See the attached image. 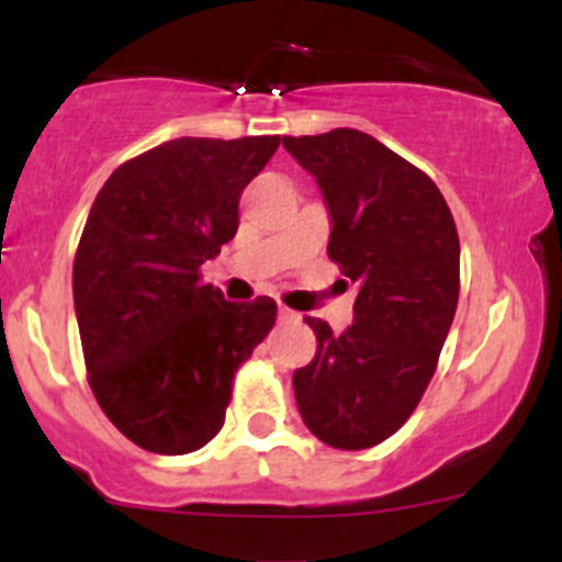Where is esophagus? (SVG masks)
Segmentation results:
<instances>
[{
    "mask_svg": "<svg viewBox=\"0 0 562 562\" xmlns=\"http://www.w3.org/2000/svg\"><path fill=\"white\" fill-rule=\"evenodd\" d=\"M277 317H280V323H293L296 321V313H293V310H288V307H280V313H277Z\"/></svg>",
    "mask_w": 562,
    "mask_h": 562,
    "instance_id": "34e87169",
    "label": "esophagus"
}]
</instances>
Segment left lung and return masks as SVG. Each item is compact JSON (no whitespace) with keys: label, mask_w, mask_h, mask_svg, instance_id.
<instances>
[{"label":"left lung","mask_w":562,"mask_h":562,"mask_svg":"<svg viewBox=\"0 0 562 562\" xmlns=\"http://www.w3.org/2000/svg\"><path fill=\"white\" fill-rule=\"evenodd\" d=\"M282 146L326 198L328 258L359 282L348 331L304 317L317 350L293 372L299 413L331 449H372L411 418L438 370L459 299L454 217L427 173L361 130L285 135Z\"/></svg>","instance_id":"left-lung-1"}]
</instances>
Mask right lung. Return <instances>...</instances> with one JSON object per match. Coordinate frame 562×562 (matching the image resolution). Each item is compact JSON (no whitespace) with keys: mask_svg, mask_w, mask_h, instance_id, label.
I'll return each mask as SVG.
<instances>
[{"mask_svg":"<svg viewBox=\"0 0 562 562\" xmlns=\"http://www.w3.org/2000/svg\"><path fill=\"white\" fill-rule=\"evenodd\" d=\"M280 135L176 138L122 162L98 192L72 263L89 386L151 454L223 429L234 375L277 321L274 299L225 302L201 266L239 228V198Z\"/></svg>","mask_w":562,"mask_h":562,"instance_id":"add662e5","label":"right lung"}]
</instances>
